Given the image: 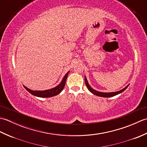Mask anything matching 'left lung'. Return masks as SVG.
I'll return each mask as SVG.
<instances>
[{
    "label": "left lung",
    "instance_id": "left-lung-1",
    "mask_svg": "<svg viewBox=\"0 0 147 147\" xmlns=\"http://www.w3.org/2000/svg\"><path fill=\"white\" fill-rule=\"evenodd\" d=\"M85 84H86V86L87 88H88L89 91L92 93L93 94H94L96 96H102V97H111V96H114L115 95H117L118 94H119V93H122L123 92H124V90H125L127 88V86H129V85L126 86L125 88H124L123 89H122L119 91H117V92H109V93H105V92H98V91H96V90L93 89L91 86H90V85L88 84V80H87L86 76H85Z\"/></svg>",
    "mask_w": 147,
    "mask_h": 147
}]
</instances>
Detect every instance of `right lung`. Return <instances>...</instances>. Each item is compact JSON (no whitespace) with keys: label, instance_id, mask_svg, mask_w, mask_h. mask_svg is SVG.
<instances>
[{"label":"right lung","instance_id":"obj_1","mask_svg":"<svg viewBox=\"0 0 147 147\" xmlns=\"http://www.w3.org/2000/svg\"><path fill=\"white\" fill-rule=\"evenodd\" d=\"M69 73V71H68L67 73L65 74V75L64 76L63 79H62V82H61L60 84H59V85H58L57 86H55L54 88H51V89L47 90H42V91L38 90H38H30L29 88H28L27 87H26L24 85L23 86L28 92H29L31 94H32L34 96H38V97H41V98L52 97V96H54L59 94V93L62 92V90H63L65 84V81H66Z\"/></svg>","mask_w":147,"mask_h":147}]
</instances>
